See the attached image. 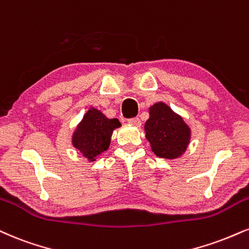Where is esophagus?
<instances>
[{"mask_svg":"<svg viewBox=\"0 0 249 249\" xmlns=\"http://www.w3.org/2000/svg\"><path fill=\"white\" fill-rule=\"evenodd\" d=\"M127 122L130 123V124L134 125V126H140V124H142V122H140V119L138 118V117H133V118L127 119Z\"/></svg>","mask_w":249,"mask_h":249,"instance_id":"obj_1","label":"esophagus"}]
</instances>
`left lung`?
<instances>
[{
    "label": "left lung",
    "instance_id": "left-lung-1",
    "mask_svg": "<svg viewBox=\"0 0 249 249\" xmlns=\"http://www.w3.org/2000/svg\"><path fill=\"white\" fill-rule=\"evenodd\" d=\"M146 138L155 155L175 159L187 149L190 128L181 117L173 112L164 103H157L149 109V118L145 124Z\"/></svg>",
    "mask_w": 249,
    "mask_h": 249
}]
</instances>
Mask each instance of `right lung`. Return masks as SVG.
<instances>
[{
  "label": "right lung",
  "instance_id": "right-lung-1",
  "mask_svg": "<svg viewBox=\"0 0 249 249\" xmlns=\"http://www.w3.org/2000/svg\"><path fill=\"white\" fill-rule=\"evenodd\" d=\"M121 126L117 118L107 119L101 111L89 109L73 134V145L89 160L107 151L110 137L116 127Z\"/></svg>",
  "mask_w": 249,
  "mask_h": 249
}]
</instances>
